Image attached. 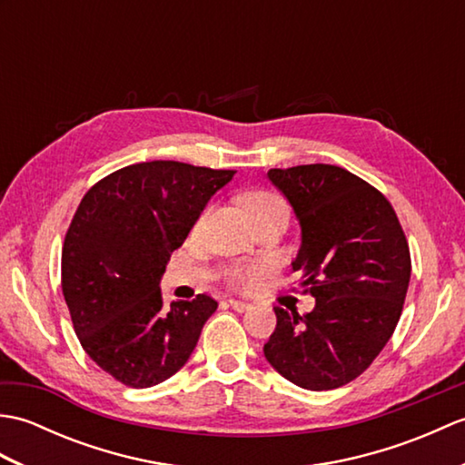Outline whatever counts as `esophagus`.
<instances>
[{
  "instance_id": "1",
  "label": "esophagus",
  "mask_w": 465,
  "mask_h": 465,
  "mask_svg": "<svg viewBox=\"0 0 465 465\" xmlns=\"http://www.w3.org/2000/svg\"><path fill=\"white\" fill-rule=\"evenodd\" d=\"M227 303H230V308L232 310H235V312H248L250 308H252V305L248 303V302H242V300H230V302H227Z\"/></svg>"
}]
</instances>
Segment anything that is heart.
I'll return each mask as SVG.
<instances>
[{"mask_svg":"<svg viewBox=\"0 0 465 465\" xmlns=\"http://www.w3.org/2000/svg\"><path fill=\"white\" fill-rule=\"evenodd\" d=\"M243 203H245V210L250 212V215L253 217V220H258V217H260L262 213L270 212L272 207L283 205V202L280 200L278 195L268 193V192H253V193H250V195H245ZM230 278H232V282H233L235 285H250V283L255 282V278H258V272L250 270V268H248V270H245V268L233 270V272L230 273Z\"/></svg>","mask_w":465,"mask_h":465,"instance_id":"obj_1","label":"heart"}]
</instances>
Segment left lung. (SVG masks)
<instances>
[{"mask_svg": "<svg viewBox=\"0 0 465 465\" xmlns=\"http://www.w3.org/2000/svg\"><path fill=\"white\" fill-rule=\"evenodd\" d=\"M302 227L292 262L315 308H273L265 360L303 390L323 391L358 378L400 322L411 262L391 203L361 177L328 163L270 170Z\"/></svg>", "mask_w": 465, "mask_h": 465, "instance_id": "obj_1", "label": "left lung"}]
</instances>
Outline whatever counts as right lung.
<instances>
[{
	"label": "right lung",
	"instance_id": "right-lung-1",
	"mask_svg": "<svg viewBox=\"0 0 465 465\" xmlns=\"http://www.w3.org/2000/svg\"><path fill=\"white\" fill-rule=\"evenodd\" d=\"M235 172L142 162L97 182L62 252V290L85 353L117 381L152 388L190 360L217 302L163 305L160 282L212 195Z\"/></svg>",
	"mask_w": 465,
	"mask_h": 465
}]
</instances>
